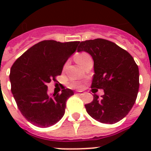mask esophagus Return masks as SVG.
<instances>
[{
    "mask_svg": "<svg viewBox=\"0 0 151 151\" xmlns=\"http://www.w3.org/2000/svg\"><path fill=\"white\" fill-rule=\"evenodd\" d=\"M78 94L79 95V96H82V95H84V92H81V91H78Z\"/></svg>",
    "mask_w": 151,
    "mask_h": 151,
    "instance_id": "1",
    "label": "esophagus"
}]
</instances>
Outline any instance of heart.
Wrapping results in <instances>:
<instances>
[{
	"mask_svg": "<svg viewBox=\"0 0 151 151\" xmlns=\"http://www.w3.org/2000/svg\"><path fill=\"white\" fill-rule=\"evenodd\" d=\"M75 59L76 61H77V63L82 67L83 65H84L86 62H88V60H90V59H92V58L90 56V55L88 54L87 52H80V53H78V54L76 55ZM73 85H76V84H73Z\"/></svg>",
	"mask_w": 151,
	"mask_h": 151,
	"instance_id": "heart-1",
	"label": "heart"
}]
</instances>
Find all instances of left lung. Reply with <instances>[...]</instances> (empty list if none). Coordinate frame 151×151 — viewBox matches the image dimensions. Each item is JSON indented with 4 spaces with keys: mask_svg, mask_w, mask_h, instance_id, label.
I'll return each mask as SVG.
<instances>
[{
    "mask_svg": "<svg viewBox=\"0 0 151 151\" xmlns=\"http://www.w3.org/2000/svg\"><path fill=\"white\" fill-rule=\"evenodd\" d=\"M92 55L95 73L91 88L103 89L85 104L88 114L101 123L114 124L124 118L133 106L139 87L137 64L129 52L112 41L97 38L80 42L78 52Z\"/></svg>",
    "mask_w": 151,
    "mask_h": 151,
    "instance_id": "obj_1",
    "label": "left lung"
}]
</instances>
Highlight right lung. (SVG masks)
Segmentation results:
<instances>
[{
    "label": "right lung",
    "instance_id": "add662e5",
    "mask_svg": "<svg viewBox=\"0 0 151 151\" xmlns=\"http://www.w3.org/2000/svg\"><path fill=\"white\" fill-rule=\"evenodd\" d=\"M79 41H42L29 48L11 67V90L18 108L30 123L41 128L56 124L63 117L66 100L73 90L48 95L47 83L57 81Z\"/></svg>",
    "mask_w": 151,
    "mask_h": 151
}]
</instances>
